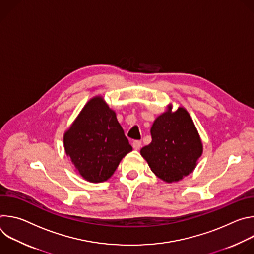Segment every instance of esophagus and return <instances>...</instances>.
Wrapping results in <instances>:
<instances>
[{"mask_svg": "<svg viewBox=\"0 0 254 254\" xmlns=\"http://www.w3.org/2000/svg\"><path fill=\"white\" fill-rule=\"evenodd\" d=\"M141 147V141L140 140H133L132 141V148L134 150H139Z\"/></svg>", "mask_w": 254, "mask_h": 254, "instance_id": "esophagus-1", "label": "esophagus"}]
</instances>
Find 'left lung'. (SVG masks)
<instances>
[{"mask_svg": "<svg viewBox=\"0 0 254 254\" xmlns=\"http://www.w3.org/2000/svg\"><path fill=\"white\" fill-rule=\"evenodd\" d=\"M152 142L140 150L151 170L168 183L189 175L202 155V142L195 125L183 107L169 108L151 128Z\"/></svg>", "mask_w": 254, "mask_h": 254, "instance_id": "left-lung-1", "label": "left lung"}]
</instances>
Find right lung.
I'll return each instance as SVG.
<instances>
[{
  "mask_svg": "<svg viewBox=\"0 0 254 254\" xmlns=\"http://www.w3.org/2000/svg\"><path fill=\"white\" fill-rule=\"evenodd\" d=\"M64 148L79 174L89 182L111 178L132 148L124 129L101 97L89 100L64 134Z\"/></svg>",
  "mask_w": 254,
  "mask_h": 254,
  "instance_id": "obj_1",
  "label": "right lung"
}]
</instances>
